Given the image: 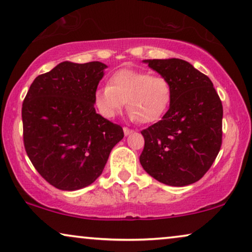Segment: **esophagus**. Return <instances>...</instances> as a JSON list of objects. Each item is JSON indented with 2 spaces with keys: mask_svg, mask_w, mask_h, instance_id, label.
I'll return each mask as SVG.
<instances>
[{
  "mask_svg": "<svg viewBox=\"0 0 252 252\" xmlns=\"http://www.w3.org/2000/svg\"><path fill=\"white\" fill-rule=\"evenodd\" d=\"M132 133H133L132 129L127 128V127H124V134H125V135H129V134H132Z\"/></svg>",
  "mask_w": 252,
  "mask_h": 252,
  "instance_id": "34e87169",
  "label": "esophagus"
}]
</instances>
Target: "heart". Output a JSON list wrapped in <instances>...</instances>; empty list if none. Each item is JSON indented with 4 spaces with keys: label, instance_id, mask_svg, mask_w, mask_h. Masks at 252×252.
Wrapping results in <instances>:
<instances>
[{
    "label": "heart",
    "instance_id": "b5f03b06",
    "mask_svg": "<svg viewBox=\"0 0 252 252\" xmlns=\"http://www.w3.org/2000/svg\"><path fill=\"white\" fill-rule=\"evenodd\" d=\"M173 89L163 75L132 68L116 71L109 84L96 89L94 105L106 119L115 118L127 103L129 118L142 124L158 122L170 108Z\"/></svg>",
    "mask_w": 252,
    "mask_h": 252
}]
</instances>
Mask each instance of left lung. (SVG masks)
I'll list each match as a JSON object with an SVG mask.
<instances>
[{"instance_id": "1", "label": "left lung", "mask_w": 252, "mask_h": 252, "mask_svg": "<svg viewBox=\"0 0 252 252\" xmlns=\"http://www.w3.org/2000/svg\"><path fill=\"white\" fill-rule=\"evenodd\" d=\"M168 79L170 109L143 129L140 163L161 184L182 187L198 181L218 156L222 141V104L209 77L179 58L146 60Z\"/></svg>"}]
</instances>
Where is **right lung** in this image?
Masks as SVG:
<instances>
[{"label": "right lung", "instance_id": "1", "mask_svg": "<svg viewBox=\"0 0 252 252\" xmlns=\"http://www.w3.org/2000/svg\"><path fill=\"white\" fill-rule=\"evenodd\" d=\"M108 67L63 62L34 79L23 102L24 146L44 180L78 190L102 174L124 130L96 113L94 94Z\"/></svg>", "mask_w": 252, "mask_h": 252}]
</instances>
